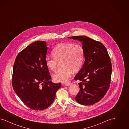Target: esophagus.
Segmentation results:
<instances>
[{
    "label": "esophagus",
    "instance_id": "1",
    "mask_svg": "<svg viewBox=\"0 0 129 129\" xmlns=\"http://www.w3.org/2000/svg\"><path fill=\"white\" fill-rule=\"evenodd\" d=\"M72 83H71V82H69V83H65V86H70V85H72Z\"/></svg>",
    "mask_w": 129,
    "mask_h": 129
}]
</instances>
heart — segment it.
Wrapping results in <instances>:
<instances>
[{
    "label": "heart",
    "instance_id": "heart-1",
    "mask_svg": "<svg viewBox=\"0 0 129 129\" xmlns=\"http://www.w3.org/2000/svg\"><path fill=\"white\" fill-rule=\"evenodd\" d=\"M53 58L47 57L45 64L49 70L55 72L59 62L62 66L53 75L57 82H66L70 78L73 72L79 71L84 60V50L78 43H65L58 45L52 52Z\"/></svg>",
    "mask_w": 129,
    "mask_h": 129
}]
</instances>
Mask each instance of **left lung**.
<instances>
[{
    "instance_id": "left-lung-1",
    "label": "left lung",
    "mask_w": 129,
    "mask_h": 129,
    "mask_svg": "<svg viewBox=\"0 0 129 129\" xmlns=\"http://www.w3.org/2000/svg\"><path fill=\"white\" fill-rule=\"evenodd\" d=\"M82 42L85 61L75 75L80 91L75 97L79 104H94L104 97L111 83L112 64L107 49L101 43L85 36L68 37Z\"/></svg>"
}]
</instances>
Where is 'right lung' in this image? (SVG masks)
Returning a JSON list of instances; mask_svg holds the SVG:
<instances>
[{
	"label": "right lung",
	"mask_w": 129,
	"mask_h": 129,
	"mask_svg": "<svg viewBox=\"0 0 129 129\" xmlns=\"http://www.w3.org/2000/svg\"><path fill=\"white\" fill-rule=\"evenodd\" d=\"M48 47L45 41H36L17 55L12 73L13 88L19 98L32 110H43L54 102L61 87L50 80L45 64Z\"/></svg>",
	"instance_id": "obj_1"
}]
</instances>
